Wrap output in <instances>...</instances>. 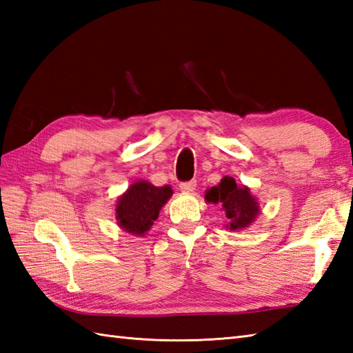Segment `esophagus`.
<instances>
[{
    "label": "esophagus",
    "mask_w": 353,
    "mask_h": 353,
    "mask_svg": "<svg viewBox=\"0 0 353 353\" xmlns=\"http://www.w3.org/2000/svg\"><path fill=\"white\" fill-rule=\"evenodd\" d=\"M181 190L183 191V192H192L194 190H196V186H197V181H188V182H182L181 185Z\"/></svg>",
    "instance_id": "1"
}]
</instances>
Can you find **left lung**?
<instances>
[{"label": "left lung", "mask_w": 353, "mask_h": 353, "mask_svg": "<svg viewBox=\"0 0 353 353\" xmlns=\"http://www.w3.org/2000/svg\"><path fill=\"white\" fill-rule=\"evenodd\" d=\"M206 200L221 203L230 230L247 228L259 214L258 201L245 186H238L234 177H223L219 186H212L206 192Z\"/></svg>", "instance_id": "obj_1"}]
</instances>
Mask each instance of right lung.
Returning a JSON list of instances; mask_svg holds the SVG:
<instances>
[{
    "mask_svg": "<svg viewBox=\"0 0 353 353\" xmlns=\"http://www.w3.org/2000/svg\"><path fill=\"white\" fill-rule=\"evenodd\" d=\"M168 185L157 186L141 181L124 192L117 205V220L124 230L133 235H144L153 226L161 208L171 197Z\"/></svg>",
    "mask_w": 353,
    "mask_h": 353,
    "instance_id": "right-lung-1",
    "label": "right lung"
}]
</instances>
